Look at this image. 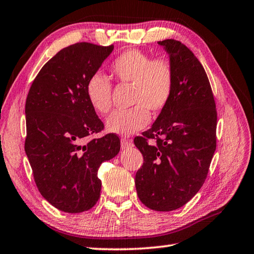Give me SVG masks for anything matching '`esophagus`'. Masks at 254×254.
I'll return each mask as SVG.
<instances>
[{"instance_id": "obj_1", "label": "esophagus", "mask_w": 254, "mask_h": 254, "mask_svg": "<svg viewBox=\"0 0 254 254\" xmlns=\"http://www.w3.org/2000/svg\"><path fill=\"white\" fill-rule=\"evenodd\" d=\"M131 145H132L131 140H127V139H126V137L121 139V148L122 149H127L128 147H131Z\"/></svg>"}]
</instances>
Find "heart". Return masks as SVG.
<instances>
[{"label":"heart","mask_w":254,"mask_h":254,"mask_svg":"<svg viewBox=\"0 0 254 254\" xmlns=\"http://www.w3.org/2000/svg\"><path fill=\"white\" fill-rule=\"evenodd\" d=\"M111 72L121 84L132 86L131 105L134 107L114 112L106 122L110 132L130 135L148 126L149 112L158 115L169 104L175 87V70L168 59H152L140 50H127L112 63ZM86 95L97 113H109L112 85L105 75L96 72L91 76Z\"/></svg>","instance_id":"heart-1"}]
</instances>
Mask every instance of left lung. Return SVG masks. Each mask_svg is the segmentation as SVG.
I'll return each mask as SVG.
<instances>
[{
  "instance_id": "8db88e82",
  "label": "left lung",
  "mask_w": 254,
  "mask_h": 254,
  "mask_svg": "<svg viewBox=\"0 0 254 254\" xmlns=\"http://www.w3.org/2000/svg\"><path fill=\"white\" fill-rule=\"evenodd\" d=\"M158 44L169 54L175 87L151 128L134 137L143 156L135 188L147 207L169 212L188 203L207 177L216 149L217 112L208 77L192 51L174 39Z\"/></svg>"
}]
</instances>
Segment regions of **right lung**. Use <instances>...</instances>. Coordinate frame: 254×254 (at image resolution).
<instances>
[{
    "instance_id": "1",
    "label": "right lung",
    "mask_w": 254,
    "mask_h": 254,
    "mask_svg": "<svg viewBox=\"0 0 254 254\" xmlns=\"http://www.w3.org/2000/svg\"><path fill=\"white\" fill-rule=\"evenodd\" d=\"M113 49L89 42L66 47L45 64L29 89L24 150L40 194L63 212L81 213L97 203L98 168L121 147L114 133L85 141L104 128L86 85Z\"/></svg>"
}]
</instances>
